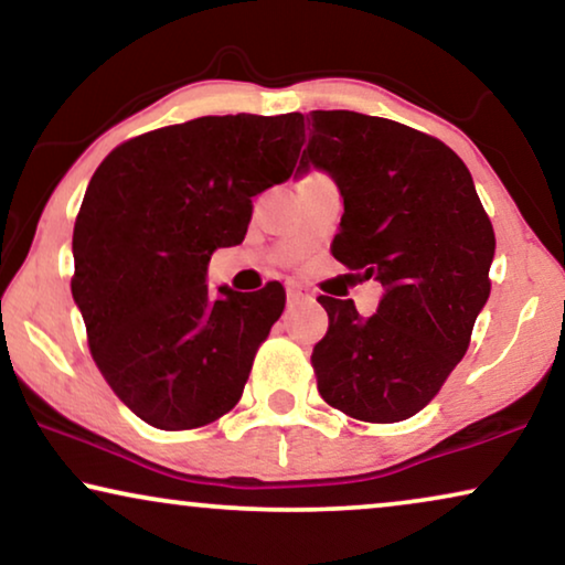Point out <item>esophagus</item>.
<instances>
[{
  "instance_id": "34e87169",
  "label": "esophagus",
  "mask_w": 565,
  "mask_h": 565,
  "mask_svg": "<svg viewBox=\"0 0 565 565\" xmlns=\"http://www.w3.org/2000/svg\"><path fill=\"white\" fill-rule=\"evenodd\" d=\"M303 298H308V290L303 288V285L290 282V285H288V303L296 306V303H300V300H303Z\"/></svg>"
}]
</instances>
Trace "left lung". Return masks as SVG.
<instances>
[{
	"mask_svg": "<svg viewBox=\"0 0 565 565\" xmlns=\"http://www.w3.org/2000/svg\"><path fill=\"white\" fill-rule=\"evenodd\" d=\"M311 167L344 200L331 254L385 288L370 319L352 300L319 298L329 313L311 354L319 393L352 419H408L462 360L489 300L491 221L458 153L396 120L313 110L298 174Z\"/></svg>",
	"mask_w": 565,
	"mask_h": 565,
	"instance_id": "left-lung-1",
	"label": "left lung"
}]
</instances>
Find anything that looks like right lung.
Here are the masks:
<instances>
[{"instance_id": "add662e5", "label": "right lung", "mask_w": 565, "mask_h": 565, "mask_svg": "<svg viewBox=\"0 0 565 565\" xmlns=\"http://www.w3.org/2000/svg\"><path fill=\"white\" fill-rule=\"evenodd\" d=\"M300 136L298 113L207 115L130 138L92 174L72 296L99 373L151 427H205L242 398L285 290L211 292L207 262L244 242L254 195L290 180Z\"/></svg>"}]
</instances>
